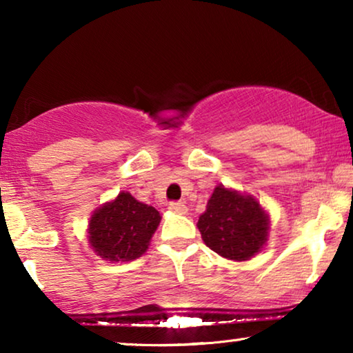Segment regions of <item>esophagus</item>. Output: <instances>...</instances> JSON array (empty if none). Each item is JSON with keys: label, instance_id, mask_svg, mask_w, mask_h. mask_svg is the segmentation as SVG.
<instances>
[{"label": "esophagus", "instance_id": "obj_1", "mask_svg": "<svg viewBox=\"0 0 353 353\" xmlns=\"http://www.w3.org/2000/svg\"><path fill=\"white\" fill-rule=\"evenodd\" d=\"M168 210H170L171 212H174V214H187V206L183 205V203H179V201L170 203Z\"/></svg>", "mask_w": 353, "mask_h": 353}]
</instances>
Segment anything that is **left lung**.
I'll list each match as a JSON object with an SVG mask.
<instances>
[{
    "mask_svg": "<svg viewBox=\"0 0 353 353\" xmlns=\"http://www.w3.org/2000/svg\"><path fill=\"white\" fill-rule=\"evenodd\" d=\"M198 230L208 248L228 261H250L267 245L270 216L252 195L217 185Z\"/></svg>",
    "mask_w": 353,
    "mask_h": 353,
    "instance_id": "obj_1",
    "label": "left lung"
}]
</instances>
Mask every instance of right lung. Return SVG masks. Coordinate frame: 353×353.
<instances>
[{
	"mask_svg": "<svg viewBox=\"0 0 353 353\" xmlns=\"http://www.w3.org/2000/svg\"><path fill=\"white\" fill-rule=\"evenodd\" d=\"M161 216L153 206L139 201L129 192L92 211L88 224L91 250L110 262H131L148 250Z\"/></svg>",
	"mask_w": 353,
	"mask_h": 353,
	"instance_id": "right-lung-1",
	"label": "right lung"
}]
</instances>
